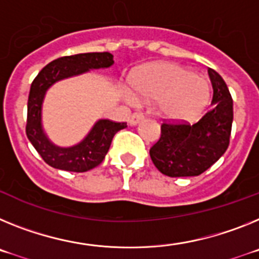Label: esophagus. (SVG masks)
Returning a JSON list of instances; mask_svg holds the SVG:
<instances>
[{"instance_id":"34e87169","label":"esophagus","mask_w":259,"mask_h":259,"mask_svg":"<svg viewBox=\"0 0 259 259\" xmlns=\"http://www.w3.org/2000/svg\"><path fill=\"white\" fill-rule=\"evenodd\" d=\"M142 120H143V113H141V112H136V113L132 114L129 122H130V125H133V126H134V125L139 123Z\"/></svg>"}]
</instances>
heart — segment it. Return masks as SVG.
<instances>
[{"instance_id":"heart-1","label":"heart","mask_w":259,"mask_h":259,"mask_svg":"<svg viewBox=\"0 0 259 259\" xmlns=\"http://www.w3.org/2000/svg\"><path fill=\"white\" fill-rule=\"evenodd\" d=\"M130 104L138 100H156L157 113L170 121L194 120L207 107L211 98L208 80L188 67L159 62L143 66L130 75Z\"/></svg>"}]
</instances>
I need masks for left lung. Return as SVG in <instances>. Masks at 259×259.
Here are the masks:
<instances>
[{"label":"left lung","mask_w":259,"mask_h":259,"mask_svg":"<svg viewBox=\"0 0 259 259\" xmlns=\"http://www.w3.org/2000/svg\"><path fill=\"white\" fill-rule=\"evenodd\" d=\"M212 108L194 125L163 123L160 138L150 150L155 167L169 177L198 176L223 156L232 130L233 102L226 82L208 69Z\"/></svg>","instance_id":"8db88e82"}]
</instances>
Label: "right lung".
I'll return each instance as SVG.
<instances>
[{
    "instance_id": "obj_1",
    "label": "right lung",
    "mask_w": 259,
    "mask_h": 259,
    "mask_svg": "<svg viewBox=\"0 0 259 259\" xmlns=\"http://www.w3.org/2000/svg\"><path fill=\"white\" fill-rule=\"evenodd\" d=\"M112 65L113 55L108 52L79 53L52 61L33 79L27 104L26 134L42 160L51 167L67 172H87L98 167L104 160L114 134L126 127L125 122H113L100 118L80 142L69 147H62L52 142L42 127V103L47 91L55 83L71 76L82 75L90 70L108 69Z\"/></svg>"
}]
</instances>
